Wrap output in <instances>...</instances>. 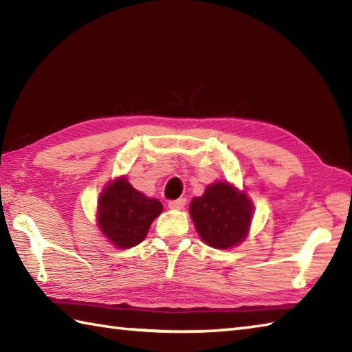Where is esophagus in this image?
Returning <instances> with one entry per match:
<instances>
[{
  "instance_id": "obj_1",
  "label": "esophagus",
  "mask_w": 352,
  "mask_h": 352,
  "mask_svg": "<svg viewBox=\"0 0 352 352\" xmlns=\"http://www.w3.org/2000/svg\"><path fill=\"white\" fill-rule=\"evenodd\" d=\"M186 206V199L184 198H178V199H172L168 203V207L172 208V210H182Z\"/></svg>"
}]
</instances>
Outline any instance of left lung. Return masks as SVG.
Wrapping results in <instances>:
<instances>
[{
	"instance_id": "1",
	"label": "left lung",
	"mask_w": 352,
	"mask_h": 352,
	"mask_svg": "<svg viewBox=\"0 0 352 352\" xmlns=\"http://www.w3.org/2000/svg\"><path fill=\"white\" fill-rule=\"evenodd\" d=\"M190 216L198 234L213 248L227 250L241 243L248 233L252 204L226 182L208 186L204 195L193 198Z\"/></svg>"
}]
</instances>
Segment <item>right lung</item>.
Returning <instances> with one entry per match:
<instances>
[{"label": "right lung", "instance_id": "add662e5", "mask_svg": "<svg viewBox=\"0 0 352 352\" xmlns=\"http://www.w3.org/2000/svg\"><path fill=\"white\" fill-rule=\"evenodd\" d=\"M162 203L136 190L125 178L109 184L100 197V228L116 248H131L144 241Z\"/></svg>", "mask_w": 352, "mask_h": 352}]
</instances>
